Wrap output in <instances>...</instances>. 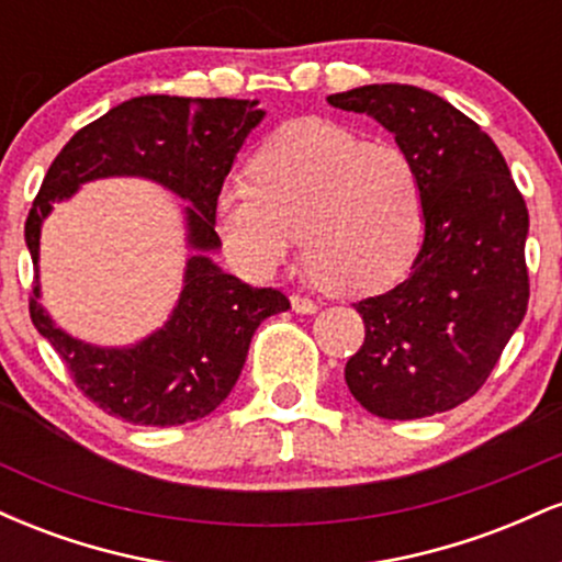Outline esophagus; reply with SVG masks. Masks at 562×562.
I'll return each mask as SVG.
<instances>
[{"mask_svg":"<svg viewBox=\"0 0 562 562\" xmlns=\"http://www.w3.org/2000/svg\"><path fill=\"white\" fill-rule=\"evenodd\" d=\"M290 303H293V312H299V314H314L319 308L317 301L306 299V295H299V293L290 295Z\"/></svg>","mask_w":562,"mask_h":562,"instance_id":"obj_1","label":"esophagus"}]
</instances>
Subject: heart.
I'll return each instance as SVG.
<instances>
[{
    "instance_id": "1",
    "label": "heart",
    "mask_w": 562,
    "mask_h": 562,
    "mask_svg": "<svg viewBox=\"0 0 562 562\" xmlns=\"http://www.w3.org/2000/svg\"><path fill=\"white\" fill-rule=\"evenodd\" d=\"M216 227L245 272H277L303 235L306 259L327 285L372 295L396 285L420 256L428 198L402 147L303 119L263 142L248 182L218 195Z\"/></svg>"
}]
</instances>
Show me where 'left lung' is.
Wrapping results in <instances>:
<instances>
[{"mask_svg":"<svg viewBox=\"0 0 562 562\" xmlns=\"http://www.w3.org/2000/svg\"><path fill=\"white\" fill-rule=\"evenodd\" d=\"M327 102L389 128L428 198L409 277L353 303L364 344L346 362L348 391L385 420L454 409L486 383L526 317V200L492 137L443 97L370 83Z\"/></svg>","mask_w":562,"mask_h":562,"instance_id":"1","label":"left lung"}]
</instances>
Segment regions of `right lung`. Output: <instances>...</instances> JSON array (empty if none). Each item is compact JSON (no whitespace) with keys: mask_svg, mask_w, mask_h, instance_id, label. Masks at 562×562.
I'll return each instance as SVG.
<instances>
[{"mask_svg":"<svg viewBox=\"0 0 562 562\" xmlns=\"http://www.w3.org/2000/svg\"><path fill=\"white\" fill-rule=\"evenodd\" d=\"M259 102L229 97H132L92 121L53 160L25 218V245L38 274L42 222L55 200L83 182L145 177L187 200L184 288L169 322L128 348H100L70 338L49 319L42 285L29 299L31 322L66 362L76 389L108 415L134 425H182L211 415L240 378L256 327L290 301L274 288H250L222 272L209 250L216 235V200L237 150L259 126Z\"/></svg>","mask_w":562,"mask_h":562,"instance_id":"1","label":"right lung"}]
</instances>
